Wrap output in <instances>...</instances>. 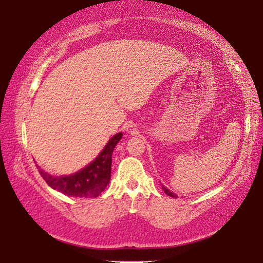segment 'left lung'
<instances>
[{
  "instance_id": "left-lung-1",
  "label": "left lung",
  "mask_w": 263,
  "mask_h": 263,
  "mask_svg": "<svg viewBox=\"0 0 263 263\" xmlns=\"http://www.w3.org/2000/svg\"><path fill=\"white\" fill-rule=\"evenodd\" d=\"M162 189H163V191H164V193H166V194H167V195H168V196H171V197H177V195H176V194H173V193H172V191H171V190H168L166 186H163V185H162Z\"/></svg>"
}]
</instances>
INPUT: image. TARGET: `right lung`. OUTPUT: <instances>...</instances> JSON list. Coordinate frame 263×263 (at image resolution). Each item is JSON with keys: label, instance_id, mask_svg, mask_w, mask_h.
<instances>
[{"label": "right lung", "instance_id": "1", "mask_svg": "<svg viewBox=\"0 0 263 263\" xmlns=\"http://www.w3.org/2000/svg\"><path fill=\"white\" fill-rule=\"evenodd\" d=\"M123 137L122 133H118L109 139L103 150L93 160L89 166L83 168L77 173L66 177H53L51 174L39 168V173L45 181L52 189L60 191L68 196L76 197H97L111 179V164L112 154L116 145Z\"/></svg>", "mask_w": 263, "mask_h": 263}]
</instances>
